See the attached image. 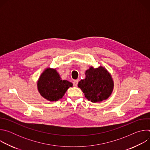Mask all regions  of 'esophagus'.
Returning <instances> with one entry per match:
<instances>
[{"mask_svg": "<svg viewBox=\"0 0 150 150\" xmlns=\"http://www.w3.org/2000/svg\"><path fill=\"white\" fill-rule=\"evenodd\" d=\"M73 83H74V86L76 87V86H77V85H78V80H77V79L74 80V82H73Z\"/></svg>", "mask_w": 150, "mask_h": 150, "instance_id": "34e87169", "label": "esophagus"}]
</instances>
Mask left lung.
Returning <instances> with one entry per match:
<instances>
[{
	"label": "left lung",
	"mask_w": 150,
	"mask_h": 150,
	"mask_svg": "<svg viewBox=\"0 0 150 150\" xmlns=\"http://www.w3.org/2000/svg\"><path fill=\"white\" fill-rule=\"evenodd\" d=\"M85 78L78 84L85 97L92 103L101 102L108 99L112 94L114 82L111 74L104 67L93 66L85 71Z\"/></svg>",
	"instance_id": "obj_1"
}]
</instances>
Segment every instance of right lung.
Here are the masks:
<instances>
[{"instance_id": "add662e5", "label": "right lung", "mask_w": 150, "mask_h": 150, "mask_svg": "<svg viewBox=\"0 0 150 150\" xmlns=\"http://www.w3.org/2000/svg\"><path fill=\"white\" fill-rule=\"evenodd\" d=\"M37 90L40 95L49 101L61 99L73 83L62 80L56 69L47 68L40 75L37 82Z\"/></svg>"}]
</instances>
